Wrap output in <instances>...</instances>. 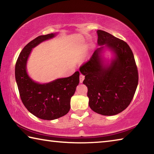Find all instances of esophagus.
I'll return each instance as SVG.
<instances>
[{
    "label": "esophagus",
    "mask_w": 154,
    "mask_h": 154,
    "mask_svg": "<svg viewBox=\"0 0 154 154\" xmlns=\"http://www.w3.org/2000/svg\"><path fill=\"white\" fill-rule=\"evenodd\" d=\"M84 79H85V76L83 75H82V74H81L80 75V77H79V82L82 83H83V80H84Z\"/></svg>",
    "instance_id": "1"
}]
</instances>
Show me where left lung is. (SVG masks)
Returning a JSON list of instances; mask_svg holds the SVG:
<instances>
[{"label":"left lung","mask_w":154,"mask_h":154,"mask_svg":"<svg viewBox=\"0 0 154 154\" xmlns=\"http://www.w3.org/2000/svg\"><path fill=\"white\" fill-rule=\"evenodd\" d=\"M98 45L87 62L79 68L85 75L89 106L103 116H114L126 109L136 92L139 74L133 53L128 44L105 31L98 30ZM115 54L109 65L103 62L102 52L105 46Z\"/></svg>","instance_id":"left-lung-1"}]
</instances>
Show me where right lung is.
Masks as SVG:
<instances>
[{"mask_svg":"<svg viewBox=\"0 0 154 154\" xmlns=\"http://www.w3.org/2000/svg\"><path fill=\"white\" fill-rule=\"evenodd\" d=\"M55 36V33L41 35L28 43L20 54L15 69V80L25 107L35 116L46 120L58 119L68 113L71 98L79 83V71L69 77L43 84L34 82L28 76L26 63L32 49Z\"/></svg>","mask_w":154,"mask_h":154,"instance_id":"1","label":"right lung"}]
</instances>
